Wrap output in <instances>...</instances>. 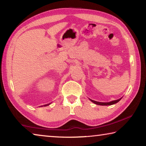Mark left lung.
I'll return each mask as SVG.
<instances>
[{
	"label": "left lung",
	"instance_id": "1",
	"mask_svg": "<svg viewBox=\"0 0 146 146\" xmlns=\"http://www.w3.org/2000/svg\"><path fill=\"white\" fill-rule=\"evenodd\" d=\"M121 98H120V99H118V100H116L111 101V102H97V101L93 100H91V99H90V100L91 101V102H93V103H95V104H97V105H100V106H110V105L115 104L121 100Z\"/></svg>",
	"mask_w": 146,
	"mask_h": 146
}]
</instances>
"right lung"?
Here are the masks:
<instances>
[{
    "instance_id": "add662e5",
    "label": "right lung",
    "mask_w": 146,
    "mask_h": 146,
    "mask_svg": "<svg viewBox=\"0 0 146 146\" xmlns=\"http://www.w3.org/2000/svg\"><path fill=\"white\" fill-rule=\"evenodd\" d=\"M50 104H46V105H44V106H49Z\"/></svg>"
}]
</instances>
